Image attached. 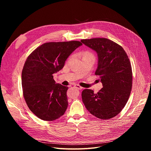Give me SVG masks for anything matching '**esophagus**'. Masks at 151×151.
<instances>
[{"instance_id": "esophagus-1", "label": "esophagus", "mask_w": 151, "mask_h": 151, "mask_svg": "<svg viewBox=\"0 0 151 151\" xmlns=\"http://www.w3.org/2000/svg\"><path fill=\"white\" fill-rule=\"evenodd\" d=\"M75 87H76L78 89H79V90H81L83 88L82 87H81V86H79V85H75Z\"/></svg>"}]
</instances>
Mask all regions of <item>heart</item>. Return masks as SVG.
Here are the masks:
<instances>
[{"label":"heart","instance_id":"obj_1","mask_svg":"<svg viewBox=\"0 0 151 151\" xmlns=\"http://www.w3.org/2000/svg\"><path fill=\"white\" fill-rule=\"evenodd\" d=\"M85 55H90V54H89L88 53H85Z\"/></svg>","mask_w":151,"mask_h":151}]
</instances>
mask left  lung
<instances>
[{"label":"left lung","mask_w":151,"mask_h":151,"mask_svg":"<svg viewBox=\"0 0 151 151\" xmlns=\"http://www.w3.org/2000/svg\"><path fill=\"white\" fill-rule=\"evenodd\" d=\"M96 52L98 64L95 74L100 76L103 88L96 94L85 89L82 101L93 115L108 119L117 115L125 106L132 88V70L130 60L124 49L106 38L81 40Z\"/></svg>","instance_id":"1"}]
</instances>
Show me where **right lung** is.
I'll return each mask as SVG.
<instances>
[{"instance_id":"obj_1","label":"right lung","mask_w":151,"mask_h":151,"mask_svg":"<svg viewBox=\"0 0 151 151\" xmlns=\"http://www.w3.org/2000/svg\"><path fill=\"white\" fill-rule=\"evenodd\" d=\"M79 41L48 42L27 57L21 74L23 96L30 110L39 118L52 121L66 112L68 87L55 83L53 74L64 66L79 47Z\"/></svg>"}]
</instances>
